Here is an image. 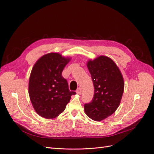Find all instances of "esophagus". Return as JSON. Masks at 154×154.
Returning <instances> with one entry per match:
<instances>
[{"label": "esophagus", "mask_w": 154, "mask_h": 154, "mask_svg": "<svg viewBox=\"0 0 154 154\" xmlns=\"http://www.w3.org/2000/svg\"><path fill=\"white\" fill-rule=\"evenodd\" d=\"M76 94L78 95H81L82 94V89L80 88H79L76 90Z\"/></svg>", "instance_id": "34e87169"}]
</instances>
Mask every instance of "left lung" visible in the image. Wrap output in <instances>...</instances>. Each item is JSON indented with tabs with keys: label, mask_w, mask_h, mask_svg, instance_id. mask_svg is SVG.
<instances>
[{
	"label": "left lung",
	"mask_w": 154,
	"mask_h": 154,
	"mask_svg": "<svg viewBox=\"0 0 154 154\" xmlns=\"http://www.w3.org/2000/svg\"><path fill=\"white\" fill-rule=\"evenodd\" d=\"M87 67L95 91L92 101L85 104V112L94 121H101L119 107L124 91V79L114 60L105 56L89 60Z\"/></svg>",
	"instance_id": "obj_1"
}]
</instances>
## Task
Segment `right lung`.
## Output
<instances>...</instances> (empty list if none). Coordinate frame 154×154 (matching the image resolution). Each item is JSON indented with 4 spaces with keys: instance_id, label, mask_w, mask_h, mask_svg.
<instances>
[{
    "instance_id": "right-lung-1",
    "label": "right lung",
    "mask_w": 154,
    "mask_h": 154,
    "mask_svg": "<svg viewBox=\"0 0 154 154\" xmlns=\"http://www.w3.org/2000/svg\"><path fill=\"white\" fill-rule=\"evenodd\" d=\"M71 57L51 52L44 55L34 64L31 72L28 93L32 106L38 115L54 119L62 113L76 94L70 91L62 72Z\"/></svg>"
}]
</instances>
